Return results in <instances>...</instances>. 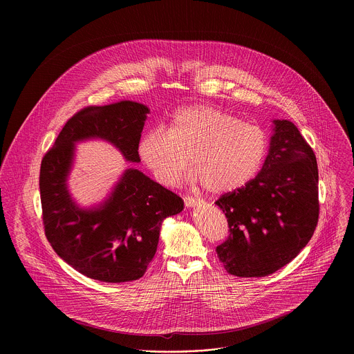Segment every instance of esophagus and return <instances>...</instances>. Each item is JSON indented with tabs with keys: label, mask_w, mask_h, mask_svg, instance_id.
I'll return each instance as SVG.
<instances>
[{
	"label": "esophagus",
	"mask_w": 354,
	"mask_h": 354,
	"mask_svg": "<svg viewBox=\"0 0 354 354\" xmlns=\"http://www.w3.org/2000/svg\"><path fill=\"white\" fill-rule=\"evenodd\" d=\"M203 201L202 199H199V198H194V196H184V203H185V205L187 207H195V205H198V204H201Z\"/></svg>",
	"instance_id": "34e87169"
}]
</instances>
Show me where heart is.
<instances>
[{
	"label": "heart",
	"mask_w": 354,
	"mask_h": 354,
	"mask_svg": "<svg viewBox=\"0 0 354 354\" xmlns=\"http://www.w3.org/2000/svg\"><path fill=\"white\" fill-rule=\"evenodd\" d=\"M267 150L261 128L205 103L180 107L167 129L152 128L139 142L142 160L160 184L177 183L191 158L194 178L211 194L247 185L259 173Z\"/></svg>",
	"instance_id": "heart-1"
}]
</instances>
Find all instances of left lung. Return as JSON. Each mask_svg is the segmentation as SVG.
<instances>
[{"mask_svg":"<svg viewBox=\"0 0 354 354\" xmlns=\"http://www.w3.org/2000/svg\"><path fill=\"white\" fill-rule=\"evenodd\" d=\"M268 155L247 185L222 195L229 237L216 247L236 277L270 275L290 263L310 240L319 221V173L315 152L297 127L274 121Z\"/></svg>","mask_w":354,"mask_h":354,"instance_id":"1","label":"left lung"}]
</instances>
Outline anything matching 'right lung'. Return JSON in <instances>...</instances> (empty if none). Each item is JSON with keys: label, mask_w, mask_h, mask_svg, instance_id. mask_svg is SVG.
<instances>
[{"label": "right lung", "mask_w": 354, "mask_h": 354, "mask_svg": "<svg viewBox=\"0 0 354 354\" xmlns=\"http://www.w3.org/2000/svg\"><path fill=\"white\" fill-rule=\"evenodd\" d=\"M149 109L121 101L87 106L61 129L41 163L39 189L48 241L80 274L102 282H128L145 275L156 252L165 218L183 211L184 202L136 169H128L111 196L98 208L72 202L66 177L75 143L101 138L129 162H140L139 142Z\"/></svg>", "instance_id": "obj_1"}]
</instances>
